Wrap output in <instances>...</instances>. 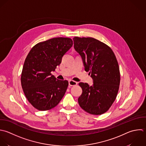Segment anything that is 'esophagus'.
<instances>
[{
    "label": "esophagus",
    "mask_w": 146,
    "mask_h": 146,
    "mask_svg": "<svg viewBox=\"0 0 146 146\" xmlns=\"http://www.w3.org/2000/svg\"><path fill=\"white\" fill-rule=\"evenodd\" d=\"M69 84L70 86H75V85H77V82L76 81H75L72 80H70L69 81Z\"/></svg>",
    "instance_id": "obj_1"
}]
</instances>
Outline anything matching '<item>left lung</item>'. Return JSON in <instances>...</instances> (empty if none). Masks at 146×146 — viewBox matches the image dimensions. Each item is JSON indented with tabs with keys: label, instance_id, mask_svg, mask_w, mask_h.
Returning a JSON list of instances; mask_svg holds the SVG:
<instances>
[{
	"label": "left lung",
	"instance_id": "1",
	"mask_svg": "<svg viewBox=\"0 0 146 146\" xmlns=\"http://www.w3.org/2000/svg\"><path fill=\"white\" fill-rule=\"evenodd\" d=\"M74 48L82 57L85 70L93 85L80 82L82 93L78 99L80 107L93 115L106 113L114 102L119 88L120 72L112 49L92 37L73 38Z\"/></svg>",
	"mask_w": 146,
	"mask_h": 146
}]
</instances>
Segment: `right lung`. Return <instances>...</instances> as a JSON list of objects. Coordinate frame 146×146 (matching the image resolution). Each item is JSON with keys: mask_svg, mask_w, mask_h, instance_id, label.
<instances>
[{"mask_svg": "<svg viewBox=\"0 0 146 146\" xmlns=\"http://www.w3.org/2000/svg\"><path fill=\"white\" fill-rule=\"evenodd\" d=\"M68 37H56L40 42L28 54L21 75V84L29 102L40 111L56 106L68 86L67 80L57 79L51 72L59 65L62 56L72 46Z\"/></svg>", "mask_w": 146, "mask_h": 146, "instance_id": "add662e5", "label": "right lung"}]
</instances>
